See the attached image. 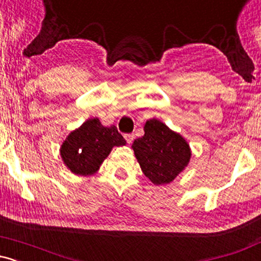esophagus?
Masks as SVG:
<instances>
[{
  "instance_id": "1",
  "label": "esophagus",
  "mask_w": 261,
  "mask_h": 261,
  "mask_svg": "<svg viewBox=\"0 0 261 261\" xmlns=\"http://www.w3.org/2000/svg\"><path fill=\"white\" fill-rule=\"evenodd\" d=\"M124 137H125V140H126L127 143H131L134 141V135L133 134H126Z\"/></svg>"
}]
</instances>
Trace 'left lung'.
I'll list each match as a JSON object with an SVG mask.
<instances>
[{
    "label": "left lung",
    "instance_id": "left-lung-1",
    "mask_svg": "<svg viewBox=\"0 0 261 261\" xmlns=\"http://www.w3.org/2000/svg\"><path fill=\"white\" fill-rule=\"evenodd\" d=\"M143 130L145 135L133 143L136 160L153 184H168L188 166L190 147L181 135L157 119L146 121Z\"/></svg>",
    "mask_w": 261,
    "mask_h": 261
}]
</instances>
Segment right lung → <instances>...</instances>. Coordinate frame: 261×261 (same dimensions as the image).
Returning <instances> with one entry per match:
<instances>
[{"mask_svg":"<svg viewBox=\"0 0 261 261\" xmlns=\"http://www.w3.org/2000/svg\"><path fill=\"white\" fill-rule=\"evenodd\" d=\"M126 143L114 126H103L98 118H92L66 137L60 148L62 161L76 175H92L109 155L113 147Z\"/></svg>","mask_w":261,"mask_h":261,"instance_id":"add662e5","label":"right lung"}]
</instances>
